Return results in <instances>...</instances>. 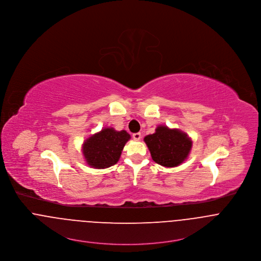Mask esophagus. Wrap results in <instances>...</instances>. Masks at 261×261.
<instances>
[{
	"instance_id": "obj_1",
	"label": "esophagus",
	"mask_w": 261,
	"mask_h": 261,
	"mask_svg": "<svg viewBox=\"0 0 261 261\" xmlns=\"http://www.w3.org/2000/svg\"><path fill=\"white\" fill-rule=\"evenodd\" d=\"M133 138L135 141H140L142 139V135H141V133H136L133 135Z\"/></svg>"
}]
</instances>
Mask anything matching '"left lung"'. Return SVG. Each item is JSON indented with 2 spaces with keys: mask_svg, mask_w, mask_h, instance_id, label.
I'll return each mask as SVG.
<instances>
[{
  "mask_svg": "<svg viewBox=\"0 0 261 261\" xmlns=\"http://www.w3.org/2000/svg\"><path fill=\"white\" fill-rule=\"evenodd\" d=\"M152 160L166 167H174L182 164L190 154L192 142L189 136L166 125H159L155 133L143 139Z\"/></svg>",
  "mask_w": 261,
  "mask_h": 261,
  "instance_id": "left-lung-1",
  "label": "left lung"
}]
</instances>
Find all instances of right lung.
<instances>
[{
  "instance_id": "right-lung-1",
  "label": "right lung",
  "mask_w": 261,
  "mask_h": 261,
  "mask_svg": "<svg viewBox=\"0 0 261 261\" xmlns=\"http://www.w3.org/2000/svg\"><path fill=\"white\" fill-rule=\"evenodd\" d=\"M130 139L125 130L106 127L86 140L83 153L87 164L94 168H108L119 162L124 144Z\"/></svg>"
}]
</instances>
